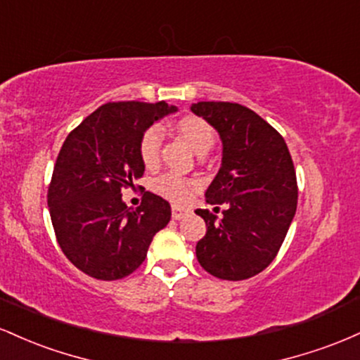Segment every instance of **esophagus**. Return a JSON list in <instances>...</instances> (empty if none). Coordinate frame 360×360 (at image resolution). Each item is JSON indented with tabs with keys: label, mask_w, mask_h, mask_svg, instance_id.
I'll use <instances>...</instances> for the list:
<instances>
[{
	"label": "esophagus",
	"mask_w": 360,
	"mask_h": 360,
	"mask_svg": "<svg viewBox=\"0 0 360 360\" xmlns=\"http://www.w3.org/2000/svg\"><path fill=\"white\" fill-rule=\"evenodd\" d=\"M189 210L184 208V206H177V205H172V218L174 220H181V218H184V214H188Z\"/></svg>",
	"instance_id": "1"
}]
</instances>
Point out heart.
Wrapping results in <instances>:
<instances>
[{
	"instance_id": "1",
	"label": "heart",
	"mask_w": 360,
	"mask_h": 360,
	"mask_svg": "<svg viewBox=\"0 0 360 360\" xmlns=\"http://www.w3.org/2000/svg\"><path fill=\"white\" fill-rule=\"evenodd\" d=\"M179 134L188 140L198 154H205L214 143V134L208 122L200 117H184L176 123ZM162 128L159 125L148 127L142 134L139 142V155L147 167H154L159 164L160 148H162ZM196 186V181L183 177L177 172H166L154 183V189L174 203H183L191 194V189Z\"/></svg>"
}]
</instances>
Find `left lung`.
Returning <instances> with one entry per match:
<instances>
[{
  "label": "left lung",
  "instance_id": "obj_1",
  "mask_svg": "<svg viewBox=\"0 0 360 360\" xmlns=\"http://www.w3.org/2000/svg\"><path fill=\"white\" fill-rule=\"evenodd\" d=\"M191 111L217 128L223 143L206 203H226L221 218L196 210L206 223L198 262L218 279H249L269 266L286 238L298 205L295 164L279 131L247 106L200 101Z\"/></svg>",
  "mask_w": 360,
  "mask_h": 360
}]
</instances>
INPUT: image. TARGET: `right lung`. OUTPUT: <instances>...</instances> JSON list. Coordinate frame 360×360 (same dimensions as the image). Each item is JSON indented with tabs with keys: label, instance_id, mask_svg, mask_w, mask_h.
<instances>
[{
	"label": "right lung",
	"instance_id": "obj_1",
	"mask_svg": "<svg viewBox=\"0 0 360 360\" xmlns=\"http://www.w3.org/2000/svg\"><path fill=\"white\" fill-rule=\"evenodd\" d=\"M174 111L166 101L106 103L62 143L49 184V212L64 255L91 278L130 276L171 220L166 200L146 191L139 208L130 210L122 189L134 188L146 171L139 155L143 131Z\"/></svg>",
	"mask_w": 360,
	"mask_h": 360
}]
</instances>
